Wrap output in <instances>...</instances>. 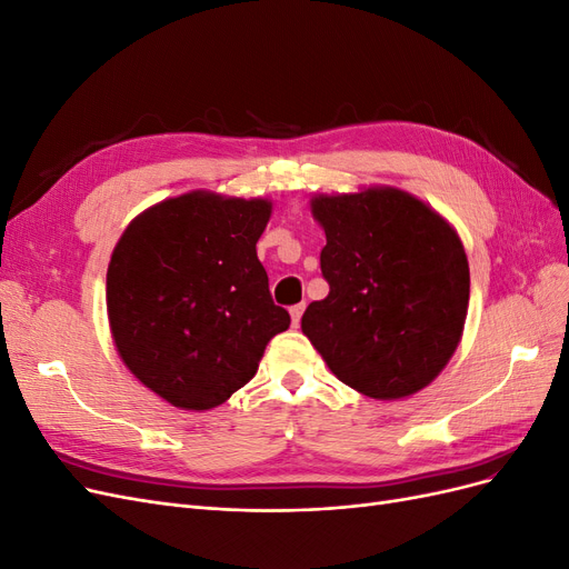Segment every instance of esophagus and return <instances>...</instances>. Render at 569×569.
Instances as JSON below:
<instances>
[{
  "instance_id": "obj_1",
  "label": "esophagus",
  "mask_w": 569,
  "mask_h": 569,
  "mask_svg": "<svg viewBox=\"0 0 569 569\" xmlns=\"http://www.w3.org/2000/svg\"><path fill=\"white\" fill-rule=\"evenodd\" d=\"M303 311H306V303H297V306H291V308H289V316H291V325H295V327H299V322H301V316H303Z\"/></svg>"
}]
</instances>
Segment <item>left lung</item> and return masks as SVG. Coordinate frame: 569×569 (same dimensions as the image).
Listing matches in <instances>:
<instances>
[{
	"label": "left lung",
	"mask_w": 569,
	"mask_h": 569,
	"mask_svg": "<svg viewBox=\"0 0 569 569\" xmlns=\"http://www.w3.org/2000/svg\"><path fill=\"white\" fill-rule=\"evenodd\" d=\"M322 278L301 330L337 380L377 401L425 389L456 353L470 301V266L458 232L403 189L370 184L318 194Z\"/></svg>",
	"instance_id": "8db88e82"
}]
</instances>
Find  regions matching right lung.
I'll return each mask as SVG.
<instances>
[{"label": "right lung", "instance_id": "right-lung-1", "mask_svg": "<svg viewBox=\"0 0 569 569\" xmlns=\"http://www.w3.org/2000/svg\"><path fill=\"white\" fill-rule=\"evenodd\" d=\"M268 199L187 192L137 216L107 270L116 351L147 389L182 410L226 403L289 327L256 242Z\"/></svg>", "mask_w": 569, "mask_h": 569}]
</instances>
